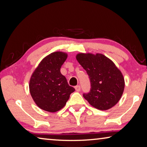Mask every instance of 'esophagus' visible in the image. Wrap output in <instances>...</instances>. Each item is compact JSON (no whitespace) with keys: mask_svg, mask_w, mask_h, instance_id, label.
Listing matches in <instances>:
<instances>
[{"mask_svg":"<svg viewBox=\"0 0 147 147\" xmlns=\"http://www.w3.org/2000/svg\"><path fill=\"white\" fill-rule=\"evenodd\" d=\"M75 88L76 91L78 92V91H80V86H75V88Z\"/></svg>","mask_w":147,"mask_h":147,"instance_id":"esophagus-1","label":"esophagus"}]
</instances>
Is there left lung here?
I'll list each match as a JSON object with an SVG mask.
<instances>
[{
    "instance_id": "8db88e82",
    "label": "left lung",
    "mask_w": 147,
    "mask_h": 147,
    "mask_svg": "<svg viewBox=\"0 0 147 147\" xmlns=\"http://www.w3.org/2000/svg\"><path fill=\"white\" fill-rule=\"evenodd\" d=\"M76 58L90 80L91 90L84 93V98L100 110L113 107L121 99L124 89V79L121 71L102 54L79 53Z\"/></svg>"
}]
</instances>
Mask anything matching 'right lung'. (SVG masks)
I'll use <instances>...</instances> for the list:
<instances>
[{
	"label": "right lung",
	"instance_id": "1",
	"mask_svg": "<svg viewBox=\"0 0 147 147\" xmlns=\"http://www.w3.org/2000/svg\"><path fill=\"white\" fill-rule=\"evenodd\" d=\"M67 58L63 52H54L42 59L32 73L30 93L39 108L56 112L65 105L70 94L75 91L62 75L60 69Z\"/></svg>",
	"mask_w": 147,
	"mask_h": 147
}]
</instances>
